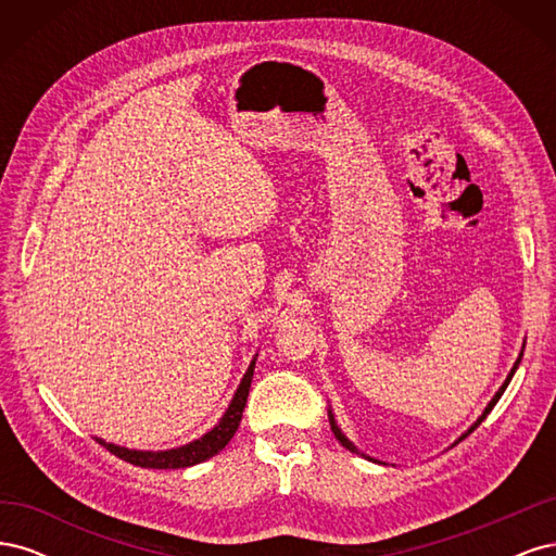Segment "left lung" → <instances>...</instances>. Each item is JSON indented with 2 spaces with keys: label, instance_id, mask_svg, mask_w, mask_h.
<instances>
[{
  "label": "left lung",
  "instance_id": "obj_1",
  "mask_svg": "<svg viewBox=\"0 0 556 556\" xmlns=\"http://www.w3.org/2000/svg\"><path fill=\"white\" fill-rule=\"evenodd\" d=\"M525 345H527V341H525ZM525 345H521V352H519V357H517V362L513 364V368H510V374H508V378H506V380H503V384L498 387V392H496V394L492 396V401H490V403H486V408L482 410V415H480V417L476 419V422H473V425H470V427H468V429H466V431H464V433L459 435V439H457V441H454V443H459V441H464V439H466V435H468V433H473V429H478V425L482 422V419H484L486 415H490V413H492V408L496 406V401H498V399L503 396V392H506V387L510 384V380H513V376H515V371H517V366H519V362H521V355H525ZM327 413H329V425H331V431H333V435H336V441H339V443H341V445H343L345 450H350V452H355V454H362V457H366L368 462H376L374 457H368V454L359 452V450L355 447V443H352V441L348 439V435H345V433L341 431V427H339V422H336V417H333L331 408H329Z\"/></svg>",
  "mask_w": 556,
  "mask_h": 556
}]
</instances>
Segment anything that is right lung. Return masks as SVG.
I'll list each match as a JSON object with an SVG mask.
<instances>
[{"label":"right lung","mask_w":556,"mask_h":556,"mask_svg":"<svg viewBox=\"0 0 556 556\" xmlns=\"http://www.w3.org/2000/svg\"><path fill=\"white\" fill-rule=\"evenodd\" d=\"M255 362L257 357H252L245 376L241 378V384L233 392V399L229 401V406L225 410V415L220 417L211 431H206L201 439L185 443L180 447H172V450H129V447H121L115 443H106L104 439H94L99 445H104L109 452H113L115 457H121L134 466L141 468H188L194 464L206 462L211 457H215L217 452L225 450V445L233 439L237 433L241 417H243V408L248 401V392H250V382H252V374H255Z\"/></svg>","instance_id":"obj_1"}]
</instances>
